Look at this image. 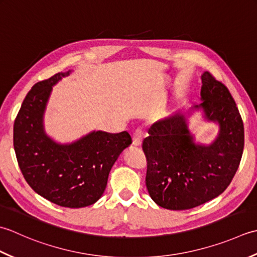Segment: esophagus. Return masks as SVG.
<instances>
[{
  "label": "esophagus",
  "mask_w": 257,
  "mask_h": 257,
  "mask_svg": "<svg viewBox=\"0 0 257 257\" xmlns=\"http://www.w3.org/2000/svg\"><path fill=\"white\" fill-rule=\"evenodd\" d=\"M143 133L142 131L141 130H136L133 136H132V144L134 146H140L141 144H142V138H143Z\"/></svg>",
  "instance_id": "obj_1"
}]
</instances>
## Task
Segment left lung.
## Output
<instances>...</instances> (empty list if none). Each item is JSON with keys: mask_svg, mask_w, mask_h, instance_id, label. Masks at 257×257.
<instances>
[{"mask_svg": "<svg viewBox=\"0 0 257 257\" xmlns=\"http://www.w3.org/2000/svg\"><path fill=\"white\" fill-rule=\"evenodd\" d=\"M201 80L202 103L156 121L142 145L149 194L159 206L173 211L196 207L222 194L243 154V121L231 93L208 72ZM196 112L219 127L207 145L197 143L189 128Z\"/></svg>", "mask_w": 257, "mask_h": 257, "instance_id": "left-lung-1", "label": "left lung"}]
</instances>
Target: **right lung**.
<instances>
[{"instance_id":"right-lung-1","label":"right lung","mask_w":257,"mask_h":257,"mask_svg":"<svg viewBox=\"0 0 257 257\" xmlns=\"http://www.w3.org/2000/svg\"><path fill=\"white\" fill-rule=\"evenodd\" d=\"M73 71L31 88L14 122L13 144L21 172L42 197L63 207L92 205L103 195L109 171L132 139L127 132L92 131L70 143L46 133L44 114L53 86Z\"/></svg>"}]
</instances>
